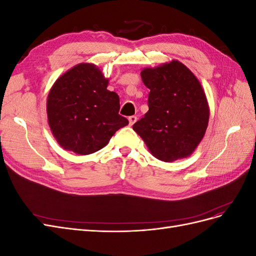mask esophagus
Returning a JSON list of instances; mask_svg holds the SVG:
<instances>
[{
  "label": "esophagus",
  "mask_w": 256,
  "mask_h": 256,
  "mask_svg": "<svg viewBox=\"0 0 256 256\" xmlns=\"http://www.w3.org/2000/svg\"><path fill=\"white\" fill-rule=\"evenodd\" d=\"M128 120H129V126H132L136 122V116H130Z\"/></svg>",
  "instance_id": "obj_1"
}]
</instances>
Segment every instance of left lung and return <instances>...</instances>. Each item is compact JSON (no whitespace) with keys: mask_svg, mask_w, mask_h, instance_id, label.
Listing matches in <instances>:
<instances>
[{"mask_svg":"<svg viewBox=\"0 0 256 256\" xmlns=\"http://www.w3.org/2000/svg\"><path fill=\"white\" fill-rule=\"evenodd\" d=\"M150 88L148 111L134 125L154 157L164 162L187 158L203 140L209 120L205 92L180 60L141 72Z\"/></svg>","mask_w":256,"mask_h":256,"instance_id":"1","label":"left lung"}]
</instances>
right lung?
Here are the masks:
<instances>
[{"instance_id":"obj_1","label":"right lung","mask_w":256,"mask_h":256,"mask_svg":"<svg viewBox=\"0 0 256 256\" xmlns=\"http://www.w3.org/2000/svg\"><path fill=\"white\" fill-rule=\"evenodd\" d=\"M90 63L74 66L54 82L47 98L51 132L62 148L90 154L109 143L128 120L118 114L120 97Z\"/></svg>"}]
</instances>
